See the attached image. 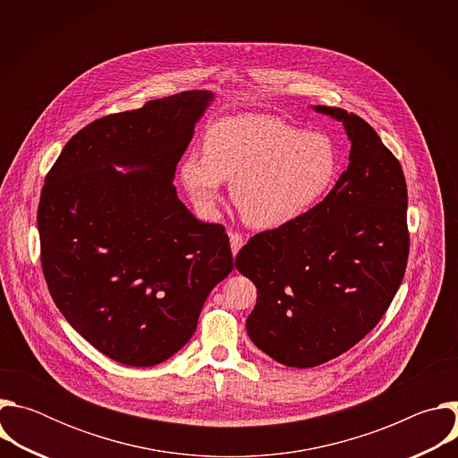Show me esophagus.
Segmentation results:
<instances>
[{
    "mask_svg": "<svg viewBox=\"0 0 458 458\" xmlns=\"http://www.w3.org/2000/svg\"><path fill=\"white\" fill-rule=\"evenodd\" d=\"M242 244H244L242 235H241V233H237V232H230V248H232L233 257H235V255H237V251L242 248Z\"/></svg>",
    "mask_w": 458,
    "mask_h": 458,
    "instance_id": "34e87169",
    "label": "esophagus"
}]
</instances>
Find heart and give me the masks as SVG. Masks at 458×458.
<instances>
[{"label":"heart","instance_id":"1","mask_svg":"<svg viewBox=\"0 0 458 458\" xmlns=\"http://www.w3.org/2000/svg\"><path fill=\"white\" fill-rule=\"evenodd\" d=\"M205 154L188 152L179 175L190 201L212 216L221 182L242 221L255 230L283 228L310 212L332 188L339 156L334 141L260 114L225 117L210 124Z\"/></svg>","mask_w":458,"mask_h":458}]
</instances>
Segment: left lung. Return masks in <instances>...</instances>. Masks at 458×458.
Masks as SVG:
<instances>
[{
  "label": "left lung",
  "instance_id": "8db88e82",
  "mask_svg": "<svg viewBox=\"0 0 458 458\" xmlns=\"http://www.w3.org/2000/svg\"><path fill=\"white\" fill-rule=\"evenodd\" d=\"M344 124L350 165L297 221L253 235L235 268L257 286L251 343L290 368L353 348L382 318L408 265V188L399 159L357 114L313 106Z\"/></svg>",
  "mask_w": 458,
  "mask_h": 458
}]
</instances>
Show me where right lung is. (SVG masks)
Masks as SVG:
<instances>
[{
  "mask_svg": "<svg viewBox=\"0 0 458 458\" xmlns=\"http://www.w3.org/2000/svg\"><path fill=\"white\" fill-rule=\"evenodd\" d=\"M212 99L188 90L96 119L45 177L38 230L48 292L72 328L121 364L148 368L179 352L233 270L225 226L195 219L172 182Z\"/></svg>",
  "mask_w": 458,
  "mask_h": 458,
  "instance_id": "1",
  "label": "right lung"
}]
</instances>
